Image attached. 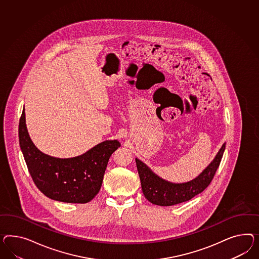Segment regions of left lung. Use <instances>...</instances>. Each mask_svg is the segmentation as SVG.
Instances as JSON below:
<instances>
[{
  "mask_svg": "<svg viewBox=\"0 0 259 259\" xmlns=\"http://www.w3.org/2000/svg\"><path fill=\"white\" fill-rule=\"evenodd\" d=\"M226 143L219 150L214 159L203 171L189 182L172 183L155 175L145 163L136 158L143 194L150 203L169 206L184 203L203 192L209 186L224 155Z\"/></svg>",
  "mask_w": 259,
  "mask_h": 259,
  "instance_id": "8db88e82",
  "label": "left lung"
}]
</instances>
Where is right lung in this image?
Wrapping results in <instances>:
<instances>
[{"label":"right lung","mask_w":259,"mask_h":259,"mask_svg":"<svg viewBox=\"0 0 259 259\" xmlns=\"http://www.w3.org/2000/svg\"><path fill=\"white\" fill-rule=\"evenodd\" d=\"M19 140L36 188L52 200L70 203H89L98 194L109 157L120 146L117 140H105L74 157L44 154L29 136L24 108L19 123Z\"/></svg>","instance_id":"1"}]
</instances>
